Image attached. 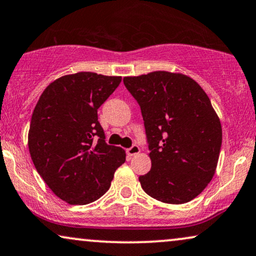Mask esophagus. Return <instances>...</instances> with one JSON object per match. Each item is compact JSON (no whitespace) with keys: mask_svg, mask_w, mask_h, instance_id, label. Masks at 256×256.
<instances>
[{"mask_svg":"<svg viewBox=\"0 0 256 256\" xmlns=\"http://www.w3.org/2000/svg\"><path fill=\"white\" fill-rule=\"evenodd\" d=\"M139 151H140V148H139L138 145H132L131 148H128V150H126L128 156H136V154H139Z\"/></svg>","mask_w":256,"mask_h":256,"instance_id":"1","label":"esophagus"}]
</instances>
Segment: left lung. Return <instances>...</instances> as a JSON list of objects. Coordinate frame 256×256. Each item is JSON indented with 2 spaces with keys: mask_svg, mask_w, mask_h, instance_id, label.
I'll list each match as a JSON object with an SVG mask.
<instances>
[{
  "mask_svg": "<svg viewBox=\"0 0 256 256\" xmlns=\"http://www.w3.org/2000/svg\"><path fill=\"white\" fill-rule=\"evenodd\" d=\"M137 100L148 143L151 170L139 176L148 196L182 204L198 196L218 166L221 122L198 84L180 73L157 70L125 76Z\"/></svg>",
  "mask_w": 256,
  "mask_h": 256,
  "instance_id": "8db88e82",
  "label": "left lung"
}]
</instances>
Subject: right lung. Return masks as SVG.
<instances>
[{"mask_svg":"<svg viewBox=\"0 0 256 256\" xmlns=\"http://www.w3.org/2000/svg\"><path fill=\"white\" fill-rule=\"evenodd\" d=\"M120 82L92 72L64 76L35 106L28 134L32 160L52 192L70 204L100 198L125 162L122 148L106 144L98 122V108Z\"/></svg>","mask_w":256,"mask_h":256,"instance_id":"obj_1","label":"right lung"}]
</instances>
